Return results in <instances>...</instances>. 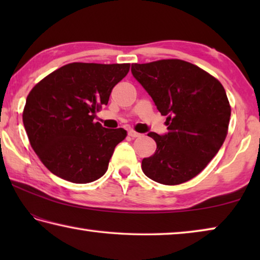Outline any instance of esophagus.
<instances>
[{"label":"esophagus","mask_w":260,"mask_h":260,"mask_svg":"<svg viewBox=\"0 0 260 260\" xmlns=\"http://www.w3.org/2000/svg\"><path fill=\"white\" fill-rule=\"evenodd\" d=\"M128 135L131 136L132 139L140 138V136H141V134H140V133H138V132H135V131H129V132H128Z\"/></svg>","instance_id":"obj_1"}]
</instances>
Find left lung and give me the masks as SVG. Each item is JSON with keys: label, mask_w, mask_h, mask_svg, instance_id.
<instances>
[{"label": "left lung", "mask_w": 260, "mask_h": 260, "mask_svg": "<svg viewBox=\"0 0 260 260\" xmlns=\"http://www.w3.org/2000/svg\"><path fill=\"white\" fill-rule=\"evenodd\" d=\"M132 73L167 116V134L149 133L157 149L142 160L148 178L175 186L195 178L217 155L228 133L231 104L225 88L182 59L132 64Z\"/></svg>", "instance_id": "obj_1"}]
</instances>
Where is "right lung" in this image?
<instances>
[{"label":"right lung","instance_id":"obj_1","mask_svg":"<svg viewBox=\"0 0 260 260\" xmlns=\"http://www.w3.org/2000/svg\"><path fill=\"white\" fill-rule=\"evenodd\" d=\"M131 64L70 63L48 74L26 99L23 121L30 147L51 173L88 183L107 172L114 148L127 136L95 122Z\"/></svg>","mask_w":260,"mask_h":260}]
</instances>
